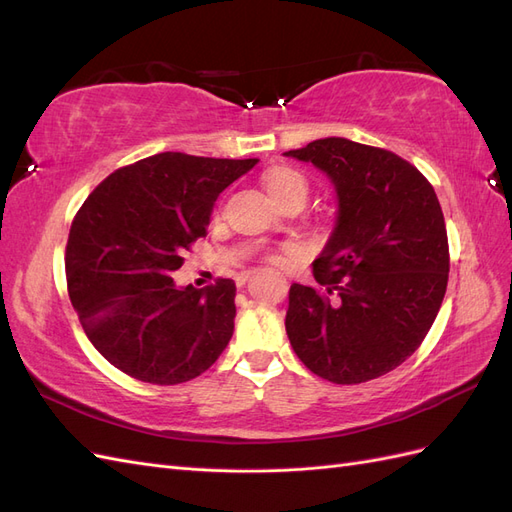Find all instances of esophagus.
Instances as JSON below:
<instances>
[{"instance_id":"esophagus-1","label":"esophagus","mask_w":512,"mask_h":512,"mask_svg":"<svg viewBox=\"0 0 512 512\" xmlns=\"http://www.w3.org/2000/svg\"><path fill=\"white\" fill-rule=\"evenodd\" d=\"M247 280H250V273H241V275L237 277V284H239V286H243Z\"/></svg>"}]
</instances>
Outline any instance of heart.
<instances>
[{"label":"heart","instance_id":"b5f03b06","mask_svg":"<svg viewBox=\"0 0 512 512\" xmlns=\"http://www.w3.org/2000/svg\"><path fill=\"white\" fill-rule=\"evenodd\" d=\"M265 188L267 192L271 194V198L275 200H282L286 196H292V194H303L307 196V181L301 173H297V170L292 168H273L267 173L265 177Z\"/></svg>","mask_w":512,"mask_h":512}]
</instances>
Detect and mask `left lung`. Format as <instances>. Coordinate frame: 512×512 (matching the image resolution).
<instances>
[{
	"label": "left lung",
	"mask_w": 512,
	"mask_h": 512,
	"mask_svg": "<svg viewBox=\"0 0 512 512\" xmlns=\"http://www.w3.org/2000/svg\"><path fill=\"white\" fill-rule=\"evenodd\" d=\"M286 158L314 164L335 190L318 286H290L286 333L307 369L335 384L389 374L421 346L448 282V239L431 183L395 153L318 138Z\"/></svg>",
	"instance_id": "1"
}]
</instances>
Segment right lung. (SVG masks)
Here are the masks:
<instances>
[{
  "label": "right lung",
  "instance_id": "obj_1",
  "mask_svg": "<svg viewBox=\"0 0 512 512\" xmlns=\"http://www.w3.org/2000/svg\"><path fill=\"white\" fill-rule=\"evenodd\" d=\"M256 164L158 153L108 175L76 213L66 247L70 301L89 342L123 374L181 384L228 346L235 282L198 290L170 275L207 235L218 196Z\"/></svg>",
  "mask_w": 512,
  "mask_h": 512
}]
</instances>
